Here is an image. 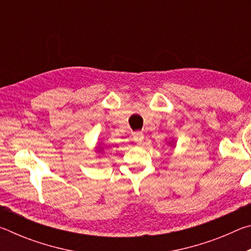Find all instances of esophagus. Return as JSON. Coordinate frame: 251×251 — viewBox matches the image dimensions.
Here are the masks:
<instances>
[{
    "instance_id": "1",
    "label": "esophagus",
    "mask_w": 251,
    "mask_h": 251,
    "mask_svg": "<svg viewBox=\"0 0 251 251\" xmlns=\"http://www.w3.org/2000/svg\"><path fill=\"white\" fill-rule=\"evenodd\" d=\"M133 139L135 143L141 144L144 139V134L142 131H135V133H133Z\"/></svg>"
}]
</instances>
